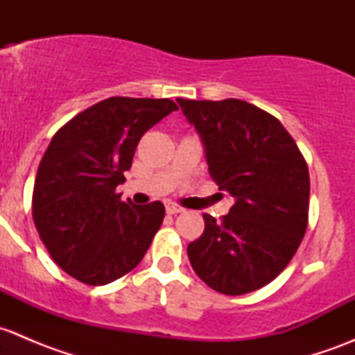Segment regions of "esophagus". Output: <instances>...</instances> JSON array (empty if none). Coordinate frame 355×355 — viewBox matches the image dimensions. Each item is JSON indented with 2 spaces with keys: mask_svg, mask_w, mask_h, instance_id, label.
<instances>
[{
  "mask_svg": "<svg viewBox=\"0 0 355 355\" xmlns=\"http://www.w3.org/2000/svg\"><path fill=\"white\" fill-rule=\"evenodd\" d=\"M182 211H185V209L182 206H178V204H173V202L166 204V213L168 214H177V213H182Z\"/></svg>",
  "mask_w": 355,
  "mask_h": 355,
  "instance_id": "obj_1",
  "label": "esophagus"
}]
</instances>
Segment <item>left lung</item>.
Segmentation results:
<instances>
[{
	"label": "left lung",
	"instance_id": "8db88e82",
	"mask_svg": "<svg viewBox=\"0 0 355 355\" xmlns=\"http://www.w3.org/2000/svg\"><path fill=\"white\" fill-rule=\"evenodd\" d=\"M199 132L209 175L235 204L187 247L207 287L242 295L273 282L299 249L309 221V170L278 118L242 99H177Z\"/></svg>",
	"mask_w": 355,
	"mask_h": 355
}]
</instances>
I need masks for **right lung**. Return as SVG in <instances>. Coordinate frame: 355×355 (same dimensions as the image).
I'll use <instances>...</instances> for the list:
<instances>
[{
  "label": "right lung",
  "mask_w": 355,
  "mask_h": 355,
  "mask_svg": "<svg viewBox=\"0 0 355 355\" xmlns=\"http://www.w3.org/2000/svg\"><path fill=\"white\" fill-rule=\"evenodd\" d=\"M177 110L166 98L114 96L53 135L35 175L32 218L49 256L71 278L111 284L148 252L163 223V202H123L116 187L142 135Z\"/></svg>",
  "instance_id": "obj_1"
}]
</instances>
